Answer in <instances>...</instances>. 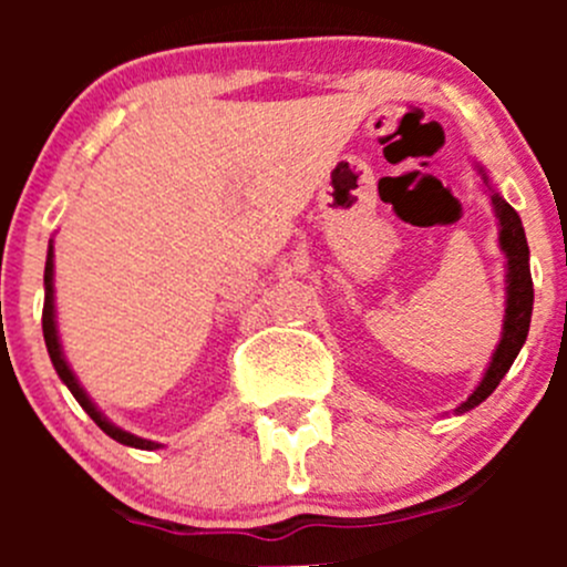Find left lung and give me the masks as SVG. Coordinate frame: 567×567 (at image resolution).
I'll return each mask as SVG.
<instances>
[{"label": "left lung", "instance_id": "1", "mask_svg": "<svg viewBox=\"0 0 567 567\" xmlns=\"http://www.w3.org/2000/svg\"><path fill=\"white\" fill-rule=\"evenodd\" d=\"M477 175L483 177V186L488 188L491 208H494L496 227H499V249L505 251V320H502V337L496 342V351L491 357L488 368H485L483 379L474 386L472 394L455 409V414H466L474 405L483 403L491 392L499 386L511 364L516 362L518 351L527 342L529 320H532V301H535V290H532V274H529V247L527 236H524V225L518 219L516 210L507 205V199L496 192L488 183V173L477 164Z\"/></svg>", "mask_w": 567, "mask_h": 567}]
</instances>
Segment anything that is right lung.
Listing matches in <instances>:
<instances>
[{
    "label": "right lung",
    "instance_id": "right-lung-1",
    "mask_svg": "<svg viewBox=\"0 0 567 567\" xmlns=\"http://www.w3.org/2000/svg\"><path fill=\"white\" fill-rule=\"evenodd\" d=\"M43 288H45L43 340H45V348H49L51 364H54V370H56V375H60L62 384H65L68 390H71L73 398L79 400V405H82V409L87 411L90 420H93L95 425H99L101 431L106 433V436H112L114 442L125 444V447H136V450H158V447H162V444H158V442H151V439L134 436V433H128V431H123V427L114 425V422L109 420L104 411H101L99 405L93 403V398H90L87 390H84V386L79 384L76 373H73L71 364H68L65 351H62V342H60V329H56V310H54V241H49V255H45Z\"/></svg>",
    "mask_w": 567,
    "mask_h": 567
}]
</instances>
